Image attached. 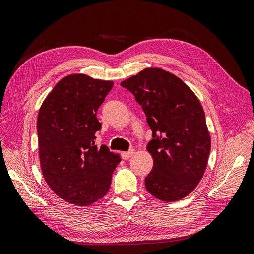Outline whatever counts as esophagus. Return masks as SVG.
<instances>
[{"label": "esophagus", "mask_w": 254, "mask_h": 254, "mask_svg": "<svg viewBox=\"0 0 254 254\" xmlns=\"http://www.w3.org/2000/svg\"><path fill=\"white\" fill-rule=\"evenodd\" d=\"M133 153H134L133 149H130L128 151H124V152H122V158L124 159V160H127V159H129L130 157H131Z\"/></svg>", "instance_id": "1"}]
</instances>
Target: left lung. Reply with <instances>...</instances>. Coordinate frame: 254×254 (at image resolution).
Instances as JSON below:
<instances>
[{
	"instance_id": "obj_1",
	"label": "left lung",
	"mask_w": 254,
	"mask_h": 254,
	"mask_svg": "<svg viewBox=\"0 0 254 254\" xmlns=\"http://www.w3.org/2000/svg\"><path fill=\"white\" fill-rule=\"evenodd\" d=\"M121 86L134 95L152 131L147 150L153 166L146 190L160 200H180L201 180L211 150L200 102L180 78L161 68H146Z\"/></svg>"
}]
</instances>
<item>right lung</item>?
Returning a JSON list of instances; mask_svg holds the SVG:
<instances>
[{"mask_svg": "<svg viewBox=\"0 0 254 254\" xmlns=\"http://www.w3.org/2000/svg\"><path fill=\"white\" fill-rule=\"evenodd\" d=\"M112 87V81L68 75L54 87L38 114L43 177L70 203L84 206L104 197L121 161L119 153L94 143L102 129L96 113Z\"/></svg>", "mask_w": 254, "mask_h": 254, "instance_id": "obj_1", "label": "right lung"}]
</instances>
